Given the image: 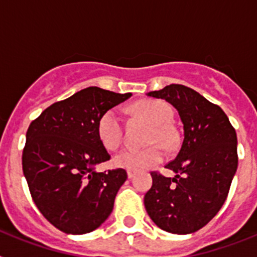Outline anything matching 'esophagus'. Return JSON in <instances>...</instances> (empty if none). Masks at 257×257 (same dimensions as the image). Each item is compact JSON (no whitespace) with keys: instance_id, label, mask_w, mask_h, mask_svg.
Masks as SVG:
<instances>
[{"instance_id":"34e87169","label":"esophagus","mask_w":257,"mask_h":257,"mask_svg":"<svg viewBox=\"0 0 257 257\" xmlns=\"http://www.w3.org/2000/svg\"><path fill=\"white\" fill-rule=\"evenodd\" d=\"M134 175H135V172L131 171V170H128V171H127V176H128V179L134 178Z\"/></svg>"}]
</instances>
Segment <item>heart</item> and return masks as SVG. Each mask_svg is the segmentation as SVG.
Masks as SVG:
<instances>
[{
	"mask_svg": "<svg viewBox=\"0 0 257 257\" xmlns=\"http://www.w3.org/2000/svg\"><path fill=\"white\" fill-rule=\"evenodd\" d=\"M134 112L145 121L152 123L147 143L153 144L145 149H126L117 154L114 158V165L117 167L142 171L153 167L163 160V149L171 148L175 143V131L170 124L172 110L169 104L156 99H145L131 106ZM96 134L101 144L109 151H115L119 148L123 139V127L117 109H108L99 117L96 123Z\"/></svg>",
	"mask_w": 257,
	"mask_h": 257,
	"instance_id": "b5f03b06",
	"label": "heart"
}]
</instances>
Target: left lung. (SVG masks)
Returning a JSON list of instances; mask_svg holds the SVG:
<instances>
[{"instance_id":"8db88e82","label":"left lung","mask_w":257,"mask_h":257,"mask_svg":"<svg viewBox=\"0 0 257 257\" xmlns=\"http://www.w3.org/2000/svg\"><path fill=\"white\" fill-rule=\"evenodd\" d=\"M148 96L165 99L176 108L184 139L176 158L165 166L175 178L151 172L153 184L144 196L145 210L162 230L194 233L219 212L228 197L238 166L237 134L224 110L193 88L172 83Z\"/></svg>"}]
</instances>
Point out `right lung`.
I'll return each mask as SVG.
<instances>
[{
	"mask_svg": "<svg viewBox=\"0 0 257 257\" xmlns=\"http://www.w3.org/2000/svg\"><path fill=\"white\" fill-rule=\"evenodd\" d=\"M130 96L91 86L54 103L29 124L22 157L29 192L45 219L67 234L95 230L113 211L127 172L95 170L110 160L96 123Z\"/></svg>",
	"mask_w": 257,
	"mask_h": 257,
	"instance_id": "right-lung-1",
	"label": "right lung"
}]
</instances>
